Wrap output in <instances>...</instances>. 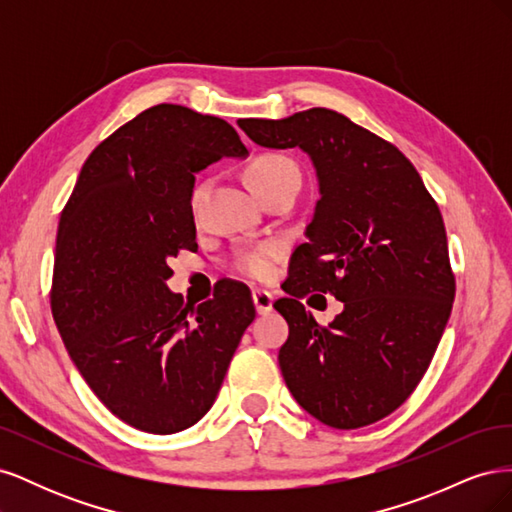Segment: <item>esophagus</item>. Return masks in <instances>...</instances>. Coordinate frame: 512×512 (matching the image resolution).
I'll use <instances>...</instances> for the list:
<instances>
[{
    "mask_svg": "<svg viewBox=\"0 0 512 512\" xmlns=\"http://www.w3.org/2000/svg\"><path fill=\"white\" fill-rule=\"evenodd\" d=\"M252 299H254V305H256V312L258 314H269L273 309V294L265 288H256L252 292Z\"/></svg>",
    "mask_w": 512,
    "mask_h": 512,
    "instance_id": "1",
    "label": "esophagus"
}]
</instances>
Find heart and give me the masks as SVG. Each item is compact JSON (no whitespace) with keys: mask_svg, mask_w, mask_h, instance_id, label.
Listing matches in <instances>:
<instances>
[{"mask_svg":"<svg viewBox=\"0 0 512 512\" xmlns=\"http://www.w3.org/2000/svg\"><path fill=\"white\" fill-rule=\"evenodd\" d=\"M247 181H250L252 190L262 198L275 190L288 188V185L299 188L301 173H299V166L290 158L282 156V153H265V156H258L250 166H247ZM196 203H198V192H194L192 196L194 207ZM280 258H282V245L265 243L237 254L232 265H235V269L245 277H252V280H265V277L273 273L275 262Z\"/></svg>","mask_w":512,"mask_h":512,"instance_id":"obj_1","label":"heart"}]
</instances>
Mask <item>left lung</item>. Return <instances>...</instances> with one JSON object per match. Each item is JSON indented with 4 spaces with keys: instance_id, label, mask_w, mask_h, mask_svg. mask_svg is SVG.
Instances as JSON below:
<instances>
[{
    "instance_id": "1",
    "label": "left lung",
    "mask_w": 512,
    "mask_h": 512,
    "mask_svg": "<svg viewBox=\"0 0 512 512\" xmlns=\"http://www.w3.org/2000/svg\"><path fill=\"white\" fill-rule=\"evenodd\" d=\"M256 145L303 149L320 200L290 258L280 369L299 406L335 429L395 412L425 376L455 299L438 203L395 145L329 108L286 119H239ZM333 293L345 312L322 328L307 291Z\"/></svg>"
}]
</instances>
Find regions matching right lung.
<instances>
[{"label": "right lung", "instance_id": "obj_1", "mask_svg": "<svg viewBox=\"0 0 512 512\" xmlns=\"http://www.w3.org/2000/svg\"><path fill=\"white\" fill-rule=\"evenodd\" d=\"M245 153L228 121L151 106L89 153L61 211L55 324L89 389L141 431L200 421L256 318L245 284L226 282L198 307L166 286V260L198 247L194 175Z\"/></svg>", "mask_w": 512, "mask_h": 512}]
</instances>
